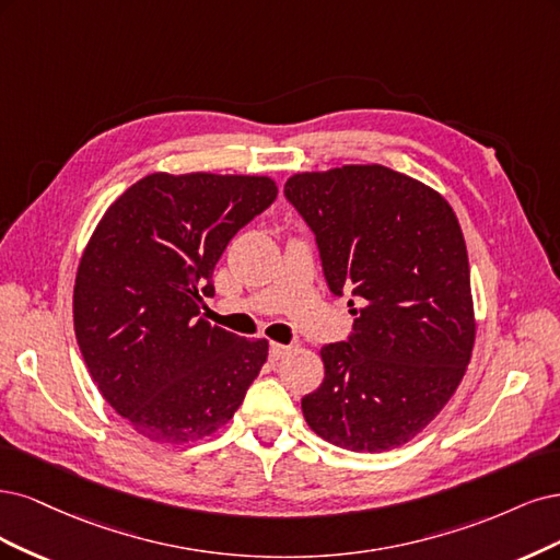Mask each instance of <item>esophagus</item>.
Here are the masks:
<instances>
[{
    "mask_svg": "<svg viewBox=\"0 0 560 560\" xmlns=\"http://www.w3.org/2000/svg\"><path fill=\"white\" fill-rule=\"evenodd\" d=\"M291 353V347H285V345H269V358L272 360H281L283 355H288Z\"/></svg>",
    "mask_w": 560,
    "mask_h": 560,
    "instance_id": "esophagus-1",
    "label": "esophagus"
}]
</instances>
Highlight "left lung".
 Instances as JSON below:
<instances>
[{"instance_id":"8db88e82","label":"left lung","mask_w":560,"mask_h":560,"mask_svg":"<svg viewBox=\"0 0 560 560\" xmlns=\"http://www.w3.org/2000/svg\"><path fill=\"white\" fill-rule=\"evenodd\" d=\"M288 205L314 232L330 293H351L345 341L302 398L310 428L349 451L409 442L458 388L475 345L470 262L442 195L382 165L295 174Z\"/></svg>"}]
</instances>
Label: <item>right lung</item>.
Returning <instances> with one entry per match:
<instances>
[{"instance_id":"right-lung-1","label":"right lung","mask_w":560,"mask_h":560,"mask_svg":"<svg viewBox=\"0 0 560 560\" xmlns=\"http://www.w3.org/2000/svg\"><path fill=\"white\" fill-rule=\"evenodd\" d=\"M277 200L267 176L151 174L125 190L88 242L74 330L104 400L139 435L184 444L225 425L267 360L200 316L213 267Z\"/></svg>"}]
</instances>
